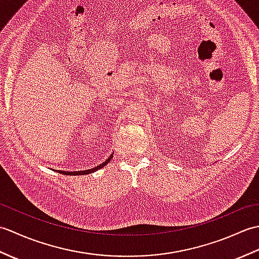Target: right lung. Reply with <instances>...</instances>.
<instances>
[{"label":"right lung","mask_w":259,"mask_h":259,"mask_svg":"<svg viewBox=\"0 0 259 259\" xmlns=\"http://www.w3.org/2000/svg\"><path fill=\"white\" fill-rule=\"evenodd\" d=\"M112 157H113V153H111V156H110L106 161L104 162H102L101 164H99V166H97V167H95V168H92V169H88V170H82V171H62V170H57V171H59L60 174H62V175H68V176H80V175H88V174H91V172H95L96 170H99V169H101L102 167H104L106 166V164L111 160L112 159Z\"/></svg>","instance_id":"add662e5"}]
</instances>
